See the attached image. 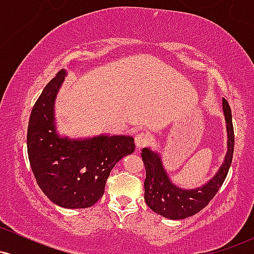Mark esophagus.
<instances>
[{"mask_svg":"<svg viewBox=\"0 0 254 254\" xmlns=\"http://www.w3.org/2000/svg\"><path fill=\"white\" fill-rule=\"evenodd\" d=\"M150 141V135L147 132H138L135 136V144L138 149H141L142 147H144L148 142Z\"/></svg>","mask_w":254,"mask_h":254,"instance_id":"obj_1","label":"esophagus"}]
</instances>
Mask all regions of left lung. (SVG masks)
Here are the masks:
<instances>
[{"label":"left lung","mask_w":254,"mask_h":254,"mask_svg":"<svg viewBox=\"0 0 254 254\" xmlns=\"http://www.w3.org/2000/svg\"><path fill=\"white\" fill-rule=\"evenodd\" d=\"M222 107L227 127V150L223 164L208 183L192 190H186L171 182L160 154L149 148L142 149V160L145 167L144 200L147 205L156 214L170 218L183 220L197 214L208 205L228 174L234 151V129H233L232 111L226 99H222Z\"/></svg>","instance_id":"obj_1"}]
</instances>
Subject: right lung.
<instances>
[{
	"mask_svg": "<svg viewBox=\"0 0 254 254\" xmlns=\"http://www.w3.org/2000/svg\"><path fill=\"white\" fill-rule=\"evenodd\" d=\"M65 75L64 69L58 71L34 104L27 130L28 159L38 185L52 203L89 208L103 197L115 165L133 153L135 142L125 135L78 139L58 135L55 99Z\"/></svg>",
	"mask_w": 254,
	"mask_h": 254,
	"instance_id": "obj_1",
	"label": "right lung"
}]
</instances>
